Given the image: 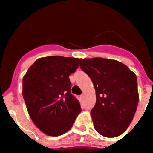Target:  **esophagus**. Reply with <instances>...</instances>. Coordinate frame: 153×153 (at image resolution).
<instances>
[{
    "mask_svg": "<svg viewBox=\"0 0 153 153\" xmlns=\"http://www.w3.org/2000/svg\"><path fill=\"white\" fill-rule=\"evenodd\" d=\"M80 98L81 99V100H83V99H84V95L82 94L81 95H80Z\"/></svg>",
    "mask_w": 153,
    "mask_h": 153,
    "instance_id": "obj_1",
    "label": "esophagus"
}]
</instances>
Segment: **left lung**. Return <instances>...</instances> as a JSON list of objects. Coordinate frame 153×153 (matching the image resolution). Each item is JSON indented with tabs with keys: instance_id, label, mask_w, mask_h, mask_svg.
Listing matches in <instances>:
<instances>
[{
	"instance_id": "obj_1",
	"label": "left lung",
	"mask_w": 153,
	"mask_h": 153,
	"mask_svg": "<svg viewBox=\"0 0 153 153\" xmlns=\"http://www.w3.org/2000/svg\"><path fill=\"white\" fill-rule=\"evenodd\" d=\"M80 67L91 79L96 102L91 115L95 130L106 137L126 131L139 101L137 77L128 66L102 58L80 59Z\"/></svg>"
}]
</instances>
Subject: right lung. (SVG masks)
I'll use <instances>...</instances> for the list:
<instances>
[{"mask_svg":"<svg viewBox=\"0 0 153 153\" xmlns=\"http://www.w3.org/2000/svg\"><path fill=\"white\" fill-rule=\"evenodd\" d=\"M78 58L48 56L36 60L23 78V97L31 120L49 136L71 129L81 107L71 93L69 75L78 68Z\"/></svg>","mask_w":153,"mask_h":153,"instance_id":"right-lung-1","label":"right lung"}]
</instances>
